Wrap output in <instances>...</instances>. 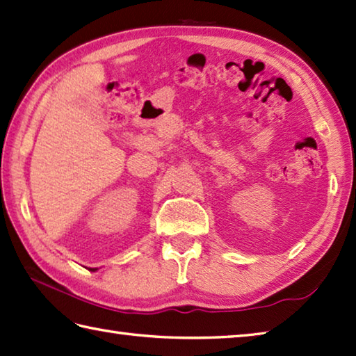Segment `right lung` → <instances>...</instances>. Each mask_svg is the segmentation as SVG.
I'll return each mask as SVG.
<instances>
[{"label":"right lung","instance_id":"obj_1","mask_svg":"<svg viewBox=\"0 0 356 356\" xmlns=\"http://www.w3.org/2000/svg\"><path fill=\"white\" fill-rule=\"evenodd\" d=\"M95 270H97V268H90V271H95Z\"/></svg>","mask_w":356,"mask_h":356}]
</instances>
